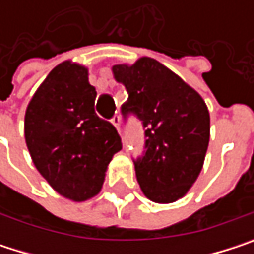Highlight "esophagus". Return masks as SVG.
Masks as SVG:
<instances>
[{"instance_id":"esophagus-1","label":"esophagus","mask_w":254,"mask_h":254,"mask_svg":"<svg viewBox=\"0 0 254 254\" xmlns=\"http://www.w3.org/2000/svg\"><path fill=\"white\" fill-rule=\"evenodd\" d=\"M112 124H113L115 127L121 132V116H119V115H115V116L112 118Z\"/></svg>"}]
</instances>
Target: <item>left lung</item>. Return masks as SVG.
<instances>
[{"label": "left lung", "instance_id": "8db88e82", "mask_svg": "<svg viewBox=\"0 0 254 254\" xmlns=\"http://www.w3.org/2000/svg\"><path fill=\"white\" fill-rule=\"evenodd\" d=\"M127 100L121 113L144 129V150L133 159L142 192L156 203L181 198L197 179L209 145L210 118L203 98L157 60L113 66Z\"/></svg>", "mask_w": 254, "mask_h": 254}]
</instances>
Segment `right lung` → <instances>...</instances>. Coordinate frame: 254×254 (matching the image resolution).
<instances>
[{
    "instance_id": "1",
    "label": "right lung",
    "mask_w": 254,
    "mask_h": 254,
    "mask_svg": "<svg viewBox=\"0 0 254 254\" xmlns=\"http://www.w3.org/2000/svg\"><path fill=\"white\" fill-rule=\"evenodd\" d=\"M97 91L85 67L69 62L54 67L30 100L25 136L39 174L62 195L83 201L95 195L122 139L97 116Z\"/></svg>"
}]
</instances>
